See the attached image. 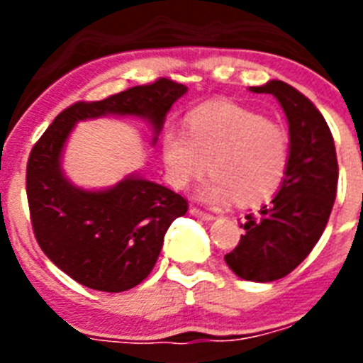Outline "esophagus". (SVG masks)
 Listing matches in <instances>:
<instances>
[{
	"label": "esophagus",
	"mask_w": 363,
	"mask_h": 363,
	"mask_svg": "<svg viewBox=\"0 0 363 363\" xmlns=\"http://www.w3.org/2000/svg\"><path fill=\"white\" fill-rule=\"evenodd\" d=\"M191 213L194 214V216H198V218H201V220H214V216L211 213H207V211H201V209H198V207H192L191 209Z\"/></svg>",
	"instance_id": "1"
}]
</instances>
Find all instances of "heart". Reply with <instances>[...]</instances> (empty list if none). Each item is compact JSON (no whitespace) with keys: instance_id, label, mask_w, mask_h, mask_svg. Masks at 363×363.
<instances>
[{"instance_id":"1","label":"heart","mask_w":363,"mask_h":363,"mask_svg":"<svg viewBox=\"0 0 363 363\" xmlns=\"http://www.w3.org/2000/svg\"><path fill=\"white\" fill-rule=\"evenodd\" d=\"M163 162L176 189L203 176L207 203L258 205L274 196L284 184L291 160V134L284 123L234 101H213L192 108L184 130L163 134ZM210 163L207 164L206 162Z\"/></svg>"}]
</instances>
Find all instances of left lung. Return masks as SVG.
Returning <instances> with one entry per match:
<instances>
[{
    "mask_svg": "<svg viewBox=\"0 0 363 363\" xmlns=\"http://www.w3.org/2000/svg\"><path fill=\"white\" fill-rule=\"evenodd\" d=\"M251 91L272 94L284 107L291 160L278 194L258 214H247L240 225L245 233L225 262L243 280L274 281L293 272L322 236L335 205L338 160L329 125L301 92L278 79Z\"/></svg>",
    "mask_w": 363,
    "mask_h": 363,
    "instance_id": "left-lung-1",
    "label": "left lung"
}]
</instances>
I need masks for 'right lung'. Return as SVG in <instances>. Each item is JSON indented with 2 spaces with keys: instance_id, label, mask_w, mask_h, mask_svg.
I'll use <instances>...</instances> for the list:
<instances>
[{
  "instance_id": "right-lung-1",
  "label": "right lung",
  "mask_w": 363,
  "mask_h": 363,
  "mask_svg": "<svg viewBox=\"0 0 363 363\" xmlns=\"http://www.w3.org/2000/svg\"><path fill=\"white\" fill-rule=\"evenodd\" d=\"M187 86L169 78L130 86L101 101H76L54 118L27 162V200L38 245L78 284L121 293L152 271L172 221L189 203L163 185L127 178L108 191L86 192L63 178L60 154L72 125L104 114H134L162 129Z\"/></svg>"
}]
</instances>
